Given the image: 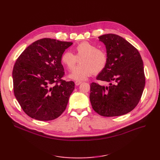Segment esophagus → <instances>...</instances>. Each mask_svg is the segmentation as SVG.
<instances>
[{
    "label": "esophagus",
    "mask_w": 160,
    "mask_h": 160,
    "mask_svg": "<svg viewBox=\"0 0 160 160\" xmlns=\"http://www.w3.org/2000/svg\"><path fill=\"white\" fill-rule=\"evenodd\" d=\"M82 82V81H76V82H75V85H76V86H79Z\"/></svg>",
    "instance_id": "esophagus-1"
}]
</instances>
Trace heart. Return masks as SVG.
Masks as SVG:
<instances>
[{
	"instance_id": "obj_1",
	"label": "heart",
	"mask_w": 160,
	"mask_h": 160,
	"mask_svg": "<svg viewBox=\"0 0 160 160\" xmlns=\"http://www.w3.org/2000/svg\"><path fill=\"white\" fill-rule=\"evenodd\" d=\"M73 54L69 51L64 52L61 62L69 70H72L80 59V64L77 66L69 75L70 78L81 81L87 79L92 74L102 72L108 63V54L104 50L88 41H83L76 46Z\"/></svg>"
}]
</instances>
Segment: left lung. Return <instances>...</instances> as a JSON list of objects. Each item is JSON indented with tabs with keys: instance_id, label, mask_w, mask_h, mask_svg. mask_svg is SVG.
<instances>
[{
	"instance_id": "obj_1",
	"label": "left lung",
	"mask_w": 160,
	"mask_h": 160,
	"mask_svg": "<svg viewBox=\"0 0 160 160\" xmlns=\"http://www.w3.org/2000/svg\"><path fill=\"white\" fill-rule=\"evenodd\" d=\"M98 39L106 46L108 60L97 79L109 85L91 83L92 108L104 117L127 114L138 105L145 85L141 55L128 41L118 35L108 33Z\"/></svg>"
}]
</instances>
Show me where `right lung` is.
<instances>
[{
  "label": "right lung",
  "instance_id": "right-lung-1",
  "mask_svg": "<svg viewBox=\"0 0 160 160\" xmlns=\"http://www.w3.org/2000/svg\"><path fill=\"white\" fill-rule=\"evenodd\" d=\"M72 42L43 38L33 42L17 60L12 72L15 97L31 118L51 121L65 111L74 89L62 80L61 56Z\"/></svg>",
  "mask_w": 160,
  "mask_h": 160
}]
</instances>
